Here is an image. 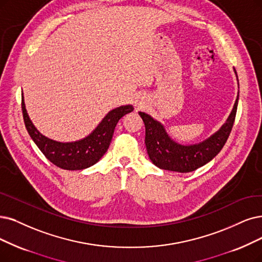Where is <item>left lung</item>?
<instances>
[{"label": "left lung", "mask_w": 262, "mask_h": 262, "mask_svg": "<svg viewBox=\"0 0 262 262\" xmlns=\"http://www.w3.org/2000/svg\"><path fill=\"white\" fill-rule=\"evenodd\" d=\"M234 73L236 75L235 70ZM237 101L238 92L231 113L218 131L206 140L190 145L175 142L160 121L154 119L148 114L139 112L145 124V144L151 162L161 170L179 173L192 172L210 162L223 149L231 132Z\"/></svg>", "instance_id": "8db88e82"}]
</instances>
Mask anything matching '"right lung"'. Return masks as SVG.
<instances>
[{
  "instance_id": "add662e5",
  "label": "right lung",
  "mask_w": 262,
  "mask_h": 262,
  "mask_svg": "<svg viewBox=\"0 0 262 262\" xmlns=\"http://www.w3.org/2000/svg\"><path fill=\"white\" fill-rule=\"evenodd\" d=\"M23 114L29 135L39 150L55 165L63 170L78 171L96 164L107 151L117 122L124 115L131 113L132 105H121L110 111L105 117L86 138L74 142H59L41 134L31 121L23 93Z\"/></svg>"
}]
</instances>
